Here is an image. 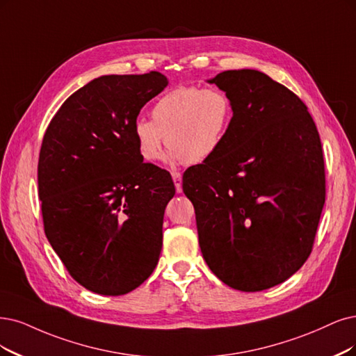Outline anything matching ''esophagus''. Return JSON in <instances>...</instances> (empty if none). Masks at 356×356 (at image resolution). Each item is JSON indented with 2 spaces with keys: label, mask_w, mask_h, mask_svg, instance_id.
I'll use <instances>...</instances> for the list:
<instances>
[{
  "label": "esophagus",
  "mask_w": 356,
  "mask_h": 356,
  "mask_svg": "<svg viewBox=\"0 0 356 356\" xmlns=\"http://www.w3.org/2000/svg\"><path fill=\"white\" fill-rule=\"evenodd\" d=\"M171 177H173L177 193H180L181 192V175L177 173V171H173V173H171Z\"/></svg>",
  "instance_id": "esophagus-1"
}]
</instances>
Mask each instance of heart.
Returning a JSON list of instances; mask_svg holds the SVG:
<instances>
[{"label": "heart", "mask_w": 356, "mask_h": 356, "mask_svg": "<svg viewBox=\"0 0 356 356\" xmlns=\"http://www.w3.org/2000/svg\"><path fill=\"white\" fill-rule=\"evenodd\" d=\"M151 114L152 120L138 118L131 127L142 160L156 161L167 140L173 160L201 164L221 148L234 108L230 97L218 88L179 86L158 98Z\"/></svg>", "instance_id": "heart-1"}]
</instances>
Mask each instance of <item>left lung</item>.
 Segmentation results:
<instances>
[{"label":"left lung","instance_id":"1","mask_svg":"<svg viewBox=\"0 0 356 356\" xmlns=\"http://www.w3.org/2000/svg\"><path fill=\"white\" fill-rule=\"evenodd\" d=\"M233 123L218 152L183 175L201 252L242 292L280 284L308 259L325 201L323 148L307 105L266 73H218Z\"/></svg>","mask_w":356,"mask_h":356}]
</instances>
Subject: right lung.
I'll use <instances>...</instances> for the list:
<instances>
[{
	"label": "right lung",
	"instance_id": "right-lung-1",
	"mask_svg": "<svg viewBox=\"0 0 356 356\" xmlns=\"http://www.w3.org/2000/svg\"><path fill=\"white\" fill-rule=\"evenodd\" d=\"M168 85L158 72L108 74L70 95L42 139L39 200L47 239L88 291L118 296L152 274L176 189L143 163L131 134L140 108Z\"/></svg>",
	"mask_w": 356,
	"mask_h": 356
}]
</instances>
